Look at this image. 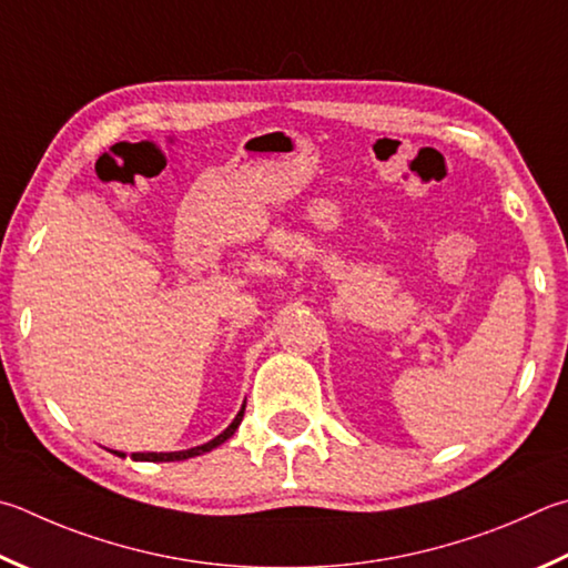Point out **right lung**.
<instances>
[{
	"mask_svg": "<svg viewBox=\"0 0 568 568\" xmlns=\"http://www.w3.org/2000/svg\"><path fill=\"white\" fill-rule=\"evenodd\" d=\"M243 412H245V405L241 407L239 415H235V419L221 432L219 437H213L211 442H205V445H201V447H191V449H181V452H133L131 457L136 459V462H181V459H189V457L205 455V452L215 449L219 445H223L225 439H231L235 435V429H239V425L243 422ZM113 455L126 457V455H123V452H113Z\"/></svg>",
	"mask_w": 568,
	"mask_h": 568,
	"instance_id": "obj_1",
	"label": "right lung"
}]
</instances>
